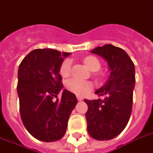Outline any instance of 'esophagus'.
Returning a JSON list of instances; mask_svg holds the SVG:
<instances>
[{
  "label": "esophagus",
  "instance_id": "34e87169",
  "mask_svg": "<svg viewBox=\"0 0 153 153\" xmlns=\"http://www.w3.org/2000/svg\"><path fill=\"white\" fill-rule=\"evenodd\" d=\"M77 98H78V100L79 101H82L83 98H82V97H81V96H77Z\"/></svg>",
  "mask_w": 153,
  "mask_h": 153
}]
</instances>
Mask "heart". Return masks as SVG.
<instances>
[{
	"mask_svg": "<svg viewBox=\"0 0 153 153\" xmlns=\"http://www.w3.org/2000/svg\"><path fill=\"white\" fill-rule=\"evenodd\" d=\"M84 63L91 71H97L100 69L99 60L94 56H87L84 59ZM60 74L63 78H67L71 74V61L64 60L60 66ZM67 90L78 96H85L92 90V84L90 82L82 81L76 79L68 80L66 83Z\"/></svg>",
	"mask_w": 153,
	"mask_h": 153,
	"instance_id": "heart-1",
	"label": "heart"
}]
</instances>
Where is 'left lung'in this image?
I'll list each match as a JSON object with an SVG mask.
<instances>
[{
  "label": "left lung",
  "mask_w": 153,
  "mask_h": 153,
  "mask_svg": "<svg viewBox=\"0 0 153 153\" xmlns=\"http://www.w3.org/2000/svg\"><path fill=\"white\" fill-rule=\"evenodd\" d=\"M107 62L110 71L105 84L95 91L104 99L87 100V131L91 137L109 140L126 128L130 118L135 86V67L123 49L112 44L97 47L91 51Z\"/></svg>",
  "instance_id": "8db88e82"
}]
</instances>
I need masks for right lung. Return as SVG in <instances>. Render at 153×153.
Here are the masks:
<instances>
[{"mask_svg":"<svg viewBox=\"0 0 153 153\" xmlns=\"http://www.w3.org/2000/svg\"><path fill=\"white\" fill-rule=\"evenodd\" d=\"M71 54L54 49H36L27 55L18 69L17 94L21 120L36 139L52 142L61 139L78 100L62 90L60 66ZM61 90V100L53 101Z\"/></svg>","mask_w":153,"mask_h":153,"instance_id":"1","label":"right lung"}]
</instances>
